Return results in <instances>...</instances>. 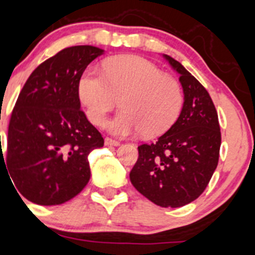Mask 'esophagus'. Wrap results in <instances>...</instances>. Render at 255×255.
Segmentation results:
<instances>
[{"label":"esophagus","instance_id":"34e87169","mask_svg":"<svg viewBox=\"0 0 255 255\" xmlns=\"http://www.w3.org/2000/svg\"><path fill=\"white\" fill-rule=\"evenodd\" d=\"M104 143H106L107 146H120V142L116 141V139L109 138V137H107V138L104 139Z\"/></svg>","mask_w":255,"mask_h":255}]
</instances>
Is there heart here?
Segmentation results:
<instances>
[{
  "label": "heart",
  "mask_w": 255,
  "mask_h": 255,
  "mask_svg": "<svg viewBox=\"0 0 255 255\" xmlns=\"http://www.w3.org/2000/svg\"><path fill=\"white\" fill-rule=\"evenodd\" d=\"M78 95L88 120L103 125L121 98L122 111L107 128L118 135L141 133L154 137L170 129L181 113L184 93L180 83L151 61L127 55L107 61L106 73L88 66L78 82Z\"/></svg>",
  "instance_id": "heart-1"
}]
</instances>
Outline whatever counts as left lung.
Segmentation results:
<instances>
[{"label":"left lung","instance_id":"8db88e82","mask_svg":"<svg viewBox=\"0 0 255 255\" xmlns=\"http://www.w3.org/2000/svg\"><path fill=\"white\" fill-rule=\"evenodd\" d=\"M180 75L184 104L175 125L157 142L141 144L129 173L135 190L162 208H180L196 200L208 186L219 161L221 133L218 112L208 90L171 56Z\"/></svg>","mask_w":255,"mask_h":255}]
</instances>
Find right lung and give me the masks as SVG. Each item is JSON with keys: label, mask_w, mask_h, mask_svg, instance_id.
Masks as SVG:
<instances>
[{"label": "right lung", "mask_w": 255, "mask_h": 255, "mask_svg": "<svg viewBox=\"0 0 255 255\" xmlns=\"http://www.w3.org/2000/svg\"><path fill=\"white\" fill-rule=\"evenodd\" d=\"M103 54L90 45L66 47L40 64L18 95L0 161L13 187L31 203L60 205L89 182L88 154L103 147L104 139L80 111L78 82Z\"/></svg>", "instance_id": "add662e5"}]
</instances>
